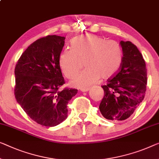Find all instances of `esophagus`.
Segmentation results:
<instances>
[{
    "label": "esophagus",
    "mask_w": 159,
    "mask_h": 159,
    "mask_svg": "<svg viewBox=\"0 0 159 159\" xmlns=\"http://www.w3.org/2000/svg\"><path fill=\"white\" fill-rule=\"evenodd\" d=\"M89 88H87V89H80V91H81L82 92H87L89 91Z\"/></svg>",
    "instance_id": "34e87169"
}]
</instances>
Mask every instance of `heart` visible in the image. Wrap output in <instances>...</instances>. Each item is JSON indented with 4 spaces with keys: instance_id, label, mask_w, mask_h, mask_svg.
<instances>
[{
    "instance_id": "1",
    "label": "heart",
    "mask_w": 159,
    "mask_h": 159,
    "mask_svg": "<svg viewBox=\"0 0 159 159\" xmlns=\"http://www.w3.org/2000/svg\"><path fill=\"white\" fill-rule=\"evenodd\" d=\"M71 49H66L59 56V65L65 76L72 79L81 67L86 68L73 79L74 87L87 89L100 77L107 79L119 70L123 61V51L118 42L106 40L95 34L75 38L70 42Z\"/></svg>"
}]
</instances>
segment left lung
<instances>
[{"instance_id":"1","label":"left lung","mask_w":159,"mask_h":159,"mask_svg":"<svg viewBox=\"0 0 159 159\" xmlns=\"http://www.w3.org/2000/svg\"><path fill=\"white\" fill-rule=\"evenodd\" d=\"M120 45L121 66L102 86L104 96L99 106L103 116L112 120H124L131 116L143 101L147 84V69L141 52L130 41H121Z\"/></svg>"}]
</instances>
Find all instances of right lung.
Masks as SVG:
<instances>
[{"instance_id":"right-lung-1","label":"right lung","mask_w":159,"mask_h":159,"mask_svg":"<svg viewBox=\"0 0 159 159\" xmlns=\"http://www.w3.org/2000/svg\"><path fill=\"white\" fill-rule=\"evenodd\" d=\"M65 37L47 35L30 44L15 68L16 99L32 120L45 126H56L68 117L67 104L77 89L58 91L65 84L59 56Z\"/></svg>"}]
</instances>
